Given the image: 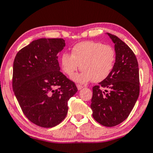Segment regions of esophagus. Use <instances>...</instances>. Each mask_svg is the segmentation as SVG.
Wrapping results in <instances>:
<instances>
[{
    "label": "esophagus",
    "mask_w": 153,
    "mask_h": 153,
    "mask_svg": "<svg viewBox=\"0 0 153 153\" xmlns=\"http://www.w3.org/2000/svg\"><path fill=\"white\" fill-rule=\"evenodd\" d=\"M77 88H78V90H82L83 88V86L82 85H77Z\"/></svg>",
    "instance_id": "34e87169"
}]
</instances>
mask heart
I'll use <instances>...</instances> for the list:
<instances>
[{"instance_id":"b5f03b06","label":"heart","mask_w":153,"mask_h":153,"mask_svg":"<svg viewBox=\"0 0 153 153\" xmlns=\"http://www.w3.org/2000/svg\"><path fill=\"white\" fill-rule=\"evenodd\" d=\"M116 59L113 47L101 42H82L73 46L72 54L61 55V66L63 72L71 77L78 69H82L80 74L73 79L79 83L91 80L98 82L105 80L111 74Z\"/></svg>"}]
</instances>
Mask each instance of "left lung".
Listing matches in <instances>:
<instances>
[{
    "label": "left lung",
    "instance_id": "left-lung-1",
    "mask_svg": "<svg viewBox=\"0 0 153 153\" xmlns=\"http://www.w3.org/2000/svg\"><path fill=\"white\" fill-rule=\"evenodd\" d=\"M114 44L116 59L107 78L92 88V117L100 124L115 126L127 119L140 92L137 59L129 46L117 36L107 33Z\"/></svg>",
    "mask_w": 153,
    "mask_h": 153
}]
</instances>
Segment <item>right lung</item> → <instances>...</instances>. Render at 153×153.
Masks as SVG:
<instances>
[{
    "instance_id": "obj_1",
    "label": "right lung",
    "mask_w": 153,
    "mask_h": 153,
    "mask_svg": "<svg viewBox=\"0 0 153 153\" xmlns=\"http://www.w3.org/2000/svg\"><path fill=\"white\" fill-rule=\"evenodd\" d=\"M65 46L63 39H39L17 52L13 62V89L22 111L44 128L65 119L68 102L78 91L60 71L58 53Z\"/></svg>"
}]
</instances>
